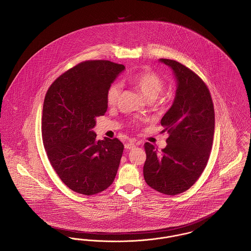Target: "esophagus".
I'll use <instances>...</instances> for the list:
<instances>
[{"label": "esophagus", "instance_id": "1", "mask_svg": "<svg viewBox=\"0 0 251 251\" xmlns=\"http://www.w3.org/2000/svg\"><path fill=\"white\" fill-rule=\"evenodd\" d=\"M133 148H135V144L134 143L130 142V143H126L125 144V149H127V150H133Z\"/></svg>", "mask_w": 251, "mask_h": 251}]
</instances>
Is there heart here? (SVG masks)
<instances>
[{"instance_id": "1", "label": "heart", "mask_w": 251, "mask_h": 251, "mask_svg": "<svg viewBox=\"0 0 251 251\" xmlns=\"http://www.w3.org/2000/svg\"><path fill=\"white\" fill-rule=\"evenodd\" d=\"M128 81L137 89L148 100H155L164 90L165 83L161 77L151 72H140L128 76ZM121 86L118 83L112 84L107 91V102L115 105L118 102Z\"/></svg>"}]
</instances>
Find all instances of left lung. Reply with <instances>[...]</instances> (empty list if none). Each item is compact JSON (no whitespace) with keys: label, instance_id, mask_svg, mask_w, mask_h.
<instances>
[{"label":"left lung","instance_id":"obj_1","mask_svg":"<svg viewBox=\"0 0 251 251\" xmlns=\"http://www.w3.org/2000/svg\"><path fill=\"white\" fill-rule=\"evenodd\" d=\"M176 80L175 100L161 119L169 133L167 146L158 150L145 143L143 175L148 185L167 195L189 190L202 175L214 134V108L204 81L191 69L173 59H160Z\"/></svg>","mask_w":251,"mask_h":251}]
</instances>
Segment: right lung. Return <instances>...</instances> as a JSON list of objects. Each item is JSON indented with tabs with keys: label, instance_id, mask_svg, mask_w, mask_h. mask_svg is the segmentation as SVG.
Listing matches in <instances>:
<instances>
[{
	"label": "right lung",
	"instance_id": "obj_1",
	"mask_svg": "<svg viewBox=\"0 0 251 251\" xmlns=\"http://www.w3.org/2000/svg\"><path fill=\"white\" fill-rule=\"evenodd\" d=\"M125 66L87 60L59 76L45 96L42 134L48 159L72 191L93 195L115 180L123 144L118 138L97 140L92 129L108 108L107 91Z\"/></svg>",
	"mask_w": 251,
	"mask_h": 251
}]
</instances>
